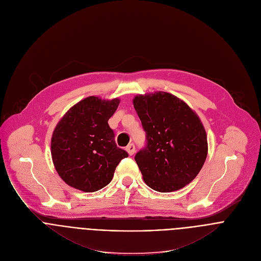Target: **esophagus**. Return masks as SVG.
<instances>
[{"label": "esophagus", "instance_id": "1", "mask_svg": "<svg viewBox=\"0 0 261 261\" xmlns=\"http://www.w3.org/2000/svg\"><path fill=\"white\" fill-rule=\"evenodd\" d=\"M126 150H127V152L129 153V155H133L134 152H135V146H134V144L128 145V146L126 147Z\"/></svg>", "mask_w": 261, "mask_h": 261}]
</instances>
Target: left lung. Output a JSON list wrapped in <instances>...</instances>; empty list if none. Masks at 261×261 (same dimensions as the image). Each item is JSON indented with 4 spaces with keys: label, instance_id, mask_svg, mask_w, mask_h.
<instances>
[{
    "label": "left lung",
    "instance_id": "8db88e82",
    "mask_svg": "<svg viewBox=\"0 0 261 261\" xmlns=\"http://www.w3.org/2000/svg\"><path fill=\"white\" fill-rule=\"evenodd\" d=\"M133 105L146 132V146L134 158L145 182L164 193L184 188L206 159L200 119L185 101L167 92L137 95Z\"/></svg>",
    "mask_w": 261,
    "mask_h": 261
}]
</instances>
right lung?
Listing matches in <instances>:
<instances>
[{
  "instance_id": "obj_1",
  "label": "right lung",
  "mask_w": 261,
  "mask_h": 261,
  "mask_svg": "<svg viewBox=\"0 0 261 261\" xmlns=\"http://www.w3.org/2000/svg\"><path fill=\"white\" fill-rule=\"evenodd\" d=\"M118 103V98L86 97L59 121L51 138V155L67 185L95 192L112 180L119 162L128 158V153L116 146L108 125Z\"/></svg>"
}]
</instances>
